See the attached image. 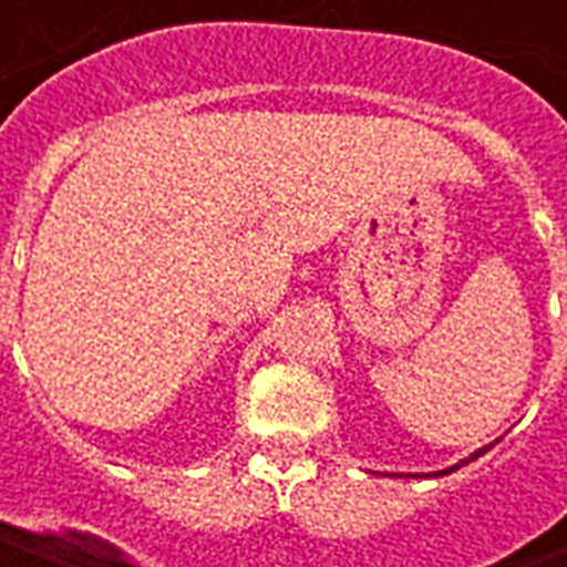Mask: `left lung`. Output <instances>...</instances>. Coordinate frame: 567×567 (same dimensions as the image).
<instances>
[{"label": "left lung", "instance_id": "obj_1", "mask_svg": "<svg viewBox=\"0 0 567 567\" xmlns=\"http://www.w3.org/2000/svg\"><path fill=\"white\" fill-rule=\"evenodd\" d=\"M495 443H498V440H495ZM495 443H486V446H480V450L471 452L467 458H462V462L450 464V467H443V471H434V474H416V476H446V474H452V471H458V467H464V464H471V462H474V458H480V455H486V452L492 450Z\"/></svg>", "mask_w": 567, "mask_h": 567}]
</instances>
